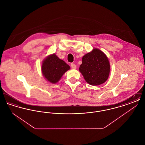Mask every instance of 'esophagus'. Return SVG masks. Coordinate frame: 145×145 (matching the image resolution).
<instances>
[{
    "instance_id": "obj_1",
    "label": "esophagus",
    "mask_w": 145,
    "mask_h": 145,
    "mask_svg": "<svg viewBox=\"0 0 145 145\" xmlns=\"http://www.w3.org/2000/svg\"><path fill=\"white\" fill-rule=\"evenodd\" d=\"M71 67L73 69H76V65L74 64V63H71Z\"/></svg>"
}]
</instances>
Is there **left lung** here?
I'll return each instance as SVG.
<instances>
[{
  "instance_id": "left-lung-1",
  "label": "left lung",
  "mask_w": 145,
  "mask_h": 145,
  "mask_svg": "<svg viewBox=\"0 0 145 145\" xmlns=\"http://www.w3.org/2000/svg\"><path fill=\"white\" fill-rule=\"evenodd\" d=\"M79 69L87 83L96 86L106 81L110 66L103 52L99 49L95 48L83 56L82 63Z\"/></svg>"
}]
</instances>
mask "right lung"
I'll use <instances>...</instances> for the list:
<instances>
[{"instance_id": "right-lung-1", "label": "right lung", "mask_w": 145, "mask_h": 145, "mask_svg": "<svg viewBox=\"0 0 145 145\" xmlns=\"http://www.w3.org/2000/svg\"><path fill=\"white\" fill-rule=\"evenodd\" d=\"M42 73L50 83L59 82L63 74L70 69L69 65L60 59L55 54L48 56L42 62Z\"/></svg>"}]
</instances>
